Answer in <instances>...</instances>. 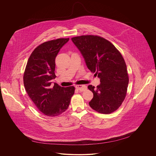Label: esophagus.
Masks as SVG:
<instances>
[{
  "instance_id": "esophagus-1",
  "label": "esophagus",
  "mask_w": 156,
  "mask_h": 156,
  "mask_svg": "<svg viewBox=\"0 0 156 156\" xmlns=\"http://www.w3.org/2000/svg\"><path fill=\"white\" fill-rule=\"evenodd\" d=\"M75 88L80 91H83L87 88V86L84 85H77L75 86Z\"/></svg>"
}]
</instances>
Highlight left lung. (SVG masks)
Instances as JSON below:
<instances>
[{
  "label": "left lung",
  "instance_id": "obj_1",
  "mask_svg": "<svg viewBox=\"0 0 156 156\" xmlns=\"http://www.w3.org/2000/svg\"><path fill=\"white\" fill-rule=\"evenodd\" d=\"M71 40L81 53L88 68L100 79L97 88L91 85L88 87L94 94L89 106L101 113L115 111L125 98L129 83L122 54L110 41L99 36H81Z\"/></svg>",
  "mask_w": 156,
  "mask_h": 156
}]
</instances>
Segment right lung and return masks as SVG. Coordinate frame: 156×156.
I'll list each match as a JSON object with an SVG mask.
<instances>
[{
    "mask_svg": "<svg viewBox=\"0 0 156 156\" xmlns=\"http://www.w3.org/2000/svg\"><path fill=\"white\" fill-rule=\"evenodd\" d=\"M69 41L58 38L38 45L30 55L23 76L25 89L38 110L54 117L68 109L74 87H61L51 80L55 74V59L61 48Z\"/></svg>",
    "mask_w": 156,
    "mask_h": 156,
    "instance_id": "add662e5",
    "label": "right lung"
}]
</instances>
